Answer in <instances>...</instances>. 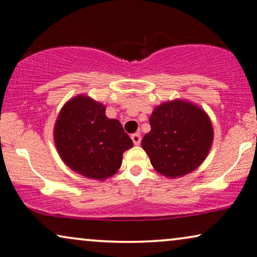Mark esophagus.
Here are the masks:
<instances>
[{"label":"esophagus","mask_w":257,"mask_h":257,"mask_svg":"<svg viewBox=\"0 0 257 257\" xmlns=\"http://www.w3.org/2000/svg\"><path fill=\"white\" fill-rule=\"evenodd\" d=\"M131 139L135 145H139L140 142H142V137H140L139 133H133V135L131 136Z\"/></svg>","instance_id":"34e87169"}]
</instances>
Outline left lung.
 Here are the masks:
<instances>
[{
  "instance_id": "left-lung-1",
  "label": "left lung",
  "mask_w": 257,
  "mask_h": 257,
  "mask_svg": "<svg viewBox=\"0 0 257 257\" xmlns=\"http://www.w3.org/2000/svg\"><path fill=\"white\" fill-rule=\"evenodd\" d=\"M150 125L142 146L158 173L182 177L208 156L214 137L212 121L191 101L175 99L159 105L151 114Z\"/></svg>"
}]
</instances>
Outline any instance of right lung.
Wrapping results in <instances>:
<instances>
[{
	"mask_svg": "<svg viewBox=\"0 0 257 257\" xmlns=\"http://www.w3.org/2000/svg\"><path fill=\"white\" fill-rule=\"evenodd\" d=\"M54 139L66 166L96 180L117 173L122 153L133 146L119 120L107 118L104 105L84 94L73 97L62 107Z\"/></svg>",
	"mask_w": 257,
	"mask_h": 257,
	"instance_id": "add662e5",
	"label": "right lung"
}]
</instances>
